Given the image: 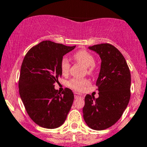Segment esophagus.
Segmentation results:
<instances>
[{
  "instance_id": "1",
  "label": "esophagus",
  "mask_w": 147,
  "mask_h": 147,
  "mask_svg": "<svg viewBox=\"0 0 147 147\" xmlns=\"http://www.w3.org/2000/svg\"><path fill=\"white\" fill-rule=\"evenodd\" d=\"M74 96H75V98H78V97L80 96V94H78V93H75V94H74Z\"/></svg>"
}]
</instances>
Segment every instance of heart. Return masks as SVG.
I'll return each mask as SVG.
<instances>
[{
	"label": "heart",
	"instance_id": "b5f03b06",
	"mask_svg": "<svg viewBox=\"0 0 147 147\" xmlns=\"http://www.w3.org/2000/svg\"><path fill=\"white\" fill-rule=\"evenodd\" d=\"M73 57L78 62L86 66L87 74L92 75L95 70V59L94 56L89 52L85 50H80L74 53ZM60 70L61 75L64 76L68 75L70 69V63L69 60L66 57H63L60 61L59 64ZM90 82L86 78L79 79V78H72L67 82V86L70 88L73 89L75 91H82L84 90L88 85Z\"/></svg>",
	"mask_w": 147,
	"mask_h": 147
}]
</instances>
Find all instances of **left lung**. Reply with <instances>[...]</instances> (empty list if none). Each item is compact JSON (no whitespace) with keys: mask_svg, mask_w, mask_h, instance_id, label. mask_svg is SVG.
Segmentation results:
<instances>
[{"mask_svg":"<svg viewBox=\"0 0 147 147\" xmlns=\"http://www.w3.org/2000/svg\"><path fill=\"white\" fill-rule=\"evenodd\" d=\"M98 53L101 69L96 86L99 96L87 94L83 109L88 126L96 131L105 130L118 121L131 98V72L120 51L109 43L89 46Z\"/></svg>","mask_w":147,"mask_h":147,"instance_id":"obj_1","label":"left lung"}]
</instances>
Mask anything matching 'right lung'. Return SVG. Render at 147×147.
<instances>
[{
    "label": "right lung",
    "instance_id": "obj_1",
    "mask_svg": "<svg viewBox=\"0 0 147 147\" xmlns=\"http://www.w3.org/2000/svg\"><path fill=\"white\" fill-rule=\"evenodd\" d=\"M75 46L50 40L34 46L26 53L21 66L19 91L30 117L39 126L49 129L64 123L74 100L71 89L60 94L54 83L61 78L60 61Z\"/></svg>",
    "mask_w": 147,
    "mask_h": 147
}]
</instances>
